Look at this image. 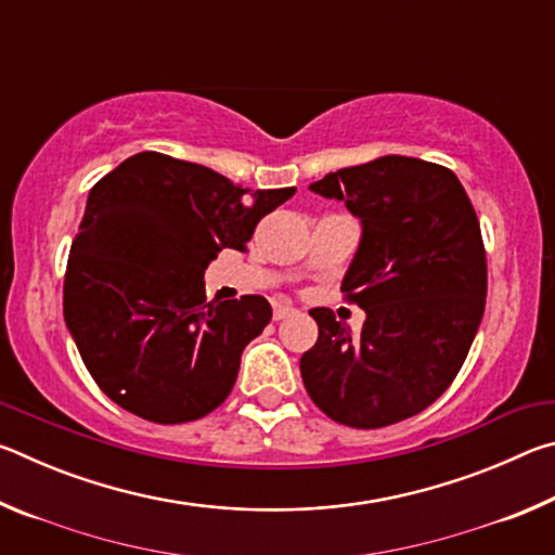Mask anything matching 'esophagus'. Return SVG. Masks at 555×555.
<instances>
[{
  "instance_id": "34e87169",
  "label": "esophagus",
  "mask_w": 555,
  "mask_h": 555,
  "mask_svg": "<svg viewBox=\"0 0 555 555\" xmlns=\"http://www.w3.org/2000/svg\"><path fill=\"white\" fill-rule=\"evenodd\" d=\"M294 313H296V308L288 306V304H276L274 306V321H284V318L294 315Z\"/></svg>"
}]
</instances>
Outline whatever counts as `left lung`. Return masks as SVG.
Returning <instances> with one entry per match:
<instances>
[{
	"label": "left lung",
	"mask_w": 555,
	"mask_h": 555,
	"mask_svg": "<svg viewBox=\"0 0 555 555\" xmlns=\"http://www.w3.org/2000/svg\"><path fill=\"white\" fill-rule=\"evenodd\" d=\"M311 191L360 218V247L343 291L367 321L352 335L331 308H313L318 340L300 357V377L337 424H399L450 387L480 327V222L450 168L411 156L340 168Z\"/></svg>",
	"instance_id": "obj_1"
}]
</instances>
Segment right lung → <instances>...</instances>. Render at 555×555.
I'll use <instances>...</instances> for the list:
<instances>
[{
  "label": "right lung",
  "instance_id": "1",
  "mask_svg": "<svg viewBox=\"0 0 555 555\" xmlns=\"http://www.w3.org/2000/svg\"><path fill=\"white\" fill-rule=\"evenodd\" d=\"M296 188L249 191L208 166L142 152L92 185L70 244L63 315L92 379L154 424L203 418L228 399L242 350L271 321L264 296L205 300L222 249Z\"/></svg>",
  "mask_w": 555,
  "mask_h": 555
}]
</instances>
